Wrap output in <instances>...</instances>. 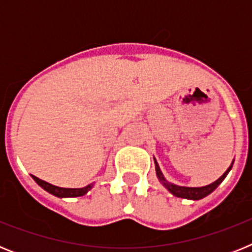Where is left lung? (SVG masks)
I'll list each match as a JSON object with an SVG mask.
<instances>
[{
    "mask_svg": "<svg viewBox=\"0 0 252 252\" xmlns=\"http://www.w3.org/2000/svg\"><path fill=\"white\" fill-rule=\"evenodd\" d=\"M154 162H155V170H157V177H158V179H159L160 183L165 187V188L168 189L171 194L175 195V197L184 198V199H192V201H198V199H202V198H204V197H207L208 194H211V193H212L213 190H215V189L217 188V187L220 186L222 182H223V179L227 177V174L230 173L231 168H232V164H233V161H232V164L230 165V168L224 171L223 175L218 178V179L216 180V182H213V183L208 184V186H204V187H180V186H177V184L170 183V182H168V180L165 179V177L162 175L161 170H160L159 164H158V161H157V159H155V158H154Z\"/></svg>",
    "mask_w": 252,
    "mask_h": 252,
    "instance_id": "left-lung-1",
    "label": "left lung"
}]
</instances>
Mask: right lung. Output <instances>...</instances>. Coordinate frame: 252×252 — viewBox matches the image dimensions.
Segmentation results:
<instances>
[{"instance_id": "obj_1", "label": "right lung", "mask_w": 252, "mask_h": 252, "mask_svg": "<svg viewBox=\"0 0 252 252\" xmlns=\"http://www.w3.org/2000/svg\"><path fill=\"white\" fill-rule=\"evenodd\" d=\"M32 179L39 184L43 189H45L46 192H49L50 194L55 195V197L59 198H72V197H82V195L86 194L88 190H91L93 187V184H88L84 188H60V187L53 186V184L48 183V182H44V180L39 179L35 175H31Z\"/></svg>"}]
</instances>
